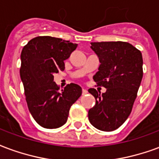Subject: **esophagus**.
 Returning a JSON list of instances; mask_svg holds the SVG:
<instances>
[{
    "mask_svg": "<svg viewBox=\"0 0 159 159\" xmlns=\"http://www.w3.org/2000/svg\"><path fill=\"white\" fill-rule=\"evenodd\" d=\"M86 93H88V91H87L86 89H83V95H84V94H86Z\"/></svg>",
    "mask_w": 159,
    "mask_h": 159,
    "instance_id": "obj_1",
    "label": "esophagus"
}]
</instances>
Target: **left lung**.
<instances>
[{"instance_id": "left-lung-1", "label": "left lung", "mask_w": 159, "mask_h": 159, "mask_svg": "<svg viewBox=\"0 0 159 159\" xmlns=\"http://www.w3.org/2000/svg\"><path fill=\"white\" fill-rule=\"evenodd\" d=\"M100 65L93 79L107 91L89 92L95 105L89 111L90 123L102 131L118 129L129 116L143 76L142 54L129 42H91Z\"/></svg>"}]
</instances>
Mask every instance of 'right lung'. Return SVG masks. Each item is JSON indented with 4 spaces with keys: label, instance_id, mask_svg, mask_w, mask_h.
Returning <instances> with one entry per match:
<instances>
[{
    "label": "right lung",
    "instance_id": "add662e5",
    "mask_svg": "<svg viewBox=\"0 0 159 159\" xmlns=\"http://www.w3.org/2000/svg\"><path fill=\"white\" fill-rule=\"evenodd\" d=\"M77 44L52 36H37L21 52L20 77L26 102L36 123L46 129H57L67 121L70 107L82 94V88L70 83L61 92L53 75L65 70L64 61Z\"/></svg>",
    "mask_w": 159,
    "mask_h": 159
}]
</instances>
